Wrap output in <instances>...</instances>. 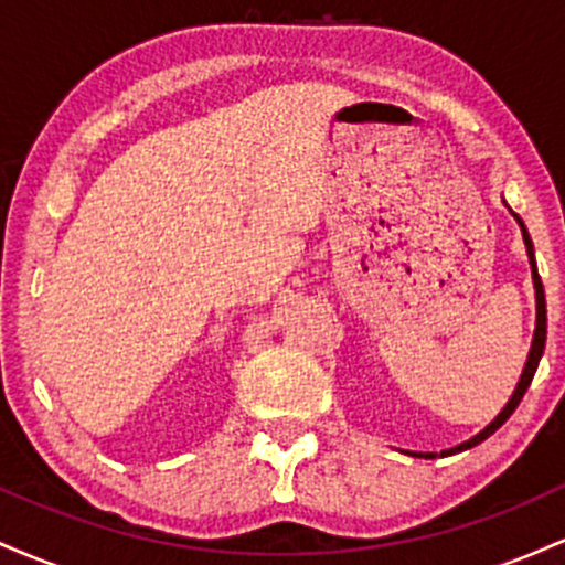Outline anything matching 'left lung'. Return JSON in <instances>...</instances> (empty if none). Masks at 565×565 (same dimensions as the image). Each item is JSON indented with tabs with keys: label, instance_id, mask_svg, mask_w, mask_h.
<instances>
[{
	"label": "left lung",
	"instance_id": "obj_1",
	"mask_svg": "<svg viewBox=\"0 0 565 565\" xmlns=\"http://www.w3.org/2000/svg\"><path fill=\"white\" fill-rule=\"evenodd\" d=\"M510 212H512V210H510ZM512 217H515V220H518V225H521L523 244H526V255H529V263H531V278H534V291H536V329H534V340H531V350H529L526 366H523L521 380H518L515 391H512L510 401H508V404H504L502 412H499L497 417L491 419V423L486 425L481 433H476V436H472V438L462 440V444L451 446V449H444V451H440V457H449V454H457V451H468V449H472V446H478V444H481V440H486V438L491 436V433H497L499 427H502L504 423H508L510 414L515 412L518 404H521L523 393L529 391L531 380H534V372H536V366H540V359H542V353H544V340H547V308H544V287H542L540 270H536V260H534V244H531V236H529L526 225H523V220L518 217L515 212H512ZM425 457H436V454H425Z\"/></svg>",
	"mask_w": 565,
	"mask_h": 565
}]
</instances>
